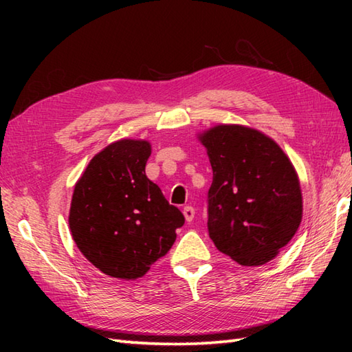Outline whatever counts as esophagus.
Segmentation results:
<instances>
[{"label": "esophagus", "mask_w": 352, "mask_h": 352, "mask_svg": "<svg viewBox=\"0 0 352 352\" xmlns=\"http://www.w3.org/2000/svg\"><path fill=\"white\" fill-rule=\"evenodd\" d=\"M183 214H184L186 221H188V222H192V221H193V218H195V208L190 207V206H186V207L183 208Z\"/></svg>", "instance_id": "obj_1"}]
</instances>
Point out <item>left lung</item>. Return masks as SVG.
Returning a JSON list of instances; mask_svg holds the SVG:
<instances>
[{
    "instance_id": "1",
    "label": "left lung",
    "mask_w": 352,
    "mask_h": 352,
    "mask_svg": "<svg viewBox=\"0 0 352 352\" xmlns=\"http://www.w3.org/2000/svg\"><path fill=\"white\" fill-rule=\"evenodd\" d=\"M213 169L207 195L208 236L243 266L272 260L295 236L302 197L294 164L275 142L242 125L199 134Z\"/></svg>"
}]
</instances>
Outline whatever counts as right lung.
<instances>
[{
    "mask_svg": "<svg viewBox=\"0 0 352 352\" xmlns=\"http://www.w3.org/2000/svg\"><path fill=\"white\" fill-rule=\"evenodd\" d=\"M146 140L110 144L76 184L69 228L81 254L106 275L136 280L175 242L184 216L148 180Z\"/></svg>",
    "mask_w": 352,
    "mask_h": 352,
    "instance_id": "add662e5",
    "label": "right lung"
}]
</instances>
